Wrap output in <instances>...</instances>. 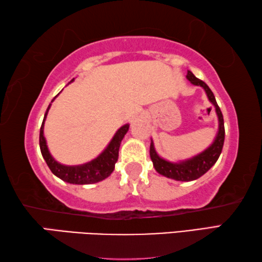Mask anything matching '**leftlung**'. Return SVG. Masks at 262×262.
Wrapping results in <instances>:
<instances>
[{"label": "left lung", "mask_w": 262, "mask_h": 262, "mask_svg": "<svg viewBox=\"0 0 262 262\" xmlns=\"http://www.w3.org/2000/svg\"><path fill=\"white\" fill-rule=\"evenodd\" d=\"M186 77H187L188 81L192 83L193 85H198L205 89L208 99H209L210 103L215 106L217 118H219V132H217V135L214 142H212L211 145H209L205 151H202L201 154H199L192 158L185 159V161H181L178 163L168 162L165 161V159H163L162 157H159L156 150H155L154 142L151 140V144H150V157H151L155 170H156L159 174L178 181L195 180L205 174L208 170H210V167L217 162V159H219L222 152V149H223L225 135L223 114H222L221 108L216 103L215 96L212 94L209 86H208L205 82L201 81V79L195 77L194 74L192 72H189V70L187 72Z\"/></svg>", "instance_id": "8db88e82"}]
</instances>
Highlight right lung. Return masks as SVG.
Listing matches in <instances>:
<instances>
[{
  "label": "right lung",
  "instance_id": "add662e5",
  "mask_svg": "<svg viewBox=\"0 0 262 262\" xmlns=\"http://www.w3.org/2000/svg\"><path fill=\"white\" fill-rule=\"evenodd\" d=\"M73 81L74 79H72V82ZM55 97L53 98V100L55 99ZM51 105L52 104L48 105L45 117H43V121L41 123L40 135H39V144H40L42 157L46 161L50 170L53 172V174L59 177L60 179L66 181V183L75 185L95 184L107 178L114 170L115 163H117L119 157L120 143L123 136L126 135V133L129 129V125L127 123V125H123L122 127L119 128L104 151L97 158L92 159L91 162L82 164V165H63V164H60L52 157L51 152L48 151L45 136H43V123H45L48 110L51 108Z\"/></svg>",
  "mask_w": 262,
  "mask_h": 262
}]
</instances>
